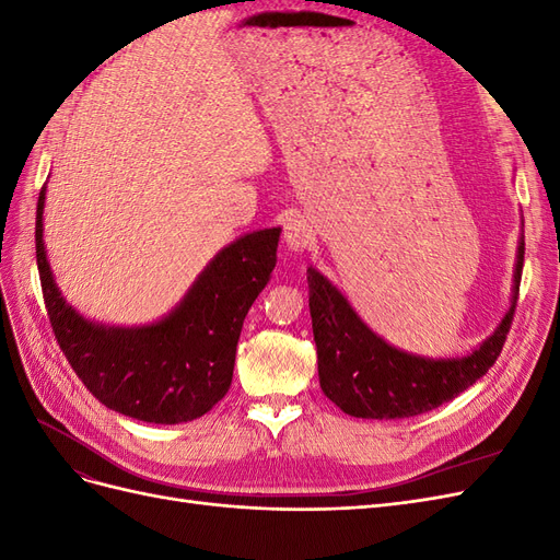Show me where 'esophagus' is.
Listing matches in <instances>:
<instances>
[{"instance_id":"esophagus-1","label":"esophagus","mask_w":560,"mask_h":560,"mask_svg":"<svg viewBox=\"0 0 560 560\" xmlns=\"http://www.w3.org/2000/svg\"><path fill=\"white\" fill-rule=\"evenodd\" d=\"M313 235H315L313 226L303 217L290 219V222L284 224V245L290 247L292 252L306 249L313 243Z\"/></svg>"}]
</instances>
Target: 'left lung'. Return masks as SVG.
<instances>
[{"label":"left lung","mask_w":560,"mask_h":560,"mask_svg":"<svg viewBox=\"0 0 560 560\" xmlns=\"http://www.w3.org/2000/svg\"><path fill=\"white\" fill-rule=\"evenodd\" d=\"M525 243L518 241L512 301L495 331L463 358H422L389 346L371 331L348 299L308 268V306L317 346L319 387L338 409L354 418L397 420L436 409L477 383L495 364L510 334Z\"/></svg>","instance_id":"left-lung-1"}]
</instances>
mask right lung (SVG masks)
Instances as JSON below:
<instances>
[{
  "instance_id": "add662e5",
  "label": "right lung",
  "mask_w": 560,
  "mask_h": 560,
  "mask_svg": "<svg viewBox=\"0 0 560 560\" xmlns=\"http://www.w3.org/2000/svg\"><path fill=\"white\" fill-rule=\"evenodd\" d=\"M46 184L37 202V266L50 327L81 383L107 409L177 425L206 416L233 378L243 319L276 268L280 229L241 235L200 270L165 317L112 327L79 315L60 294L44 245Z\"/></svg>"
}]
</instances>
